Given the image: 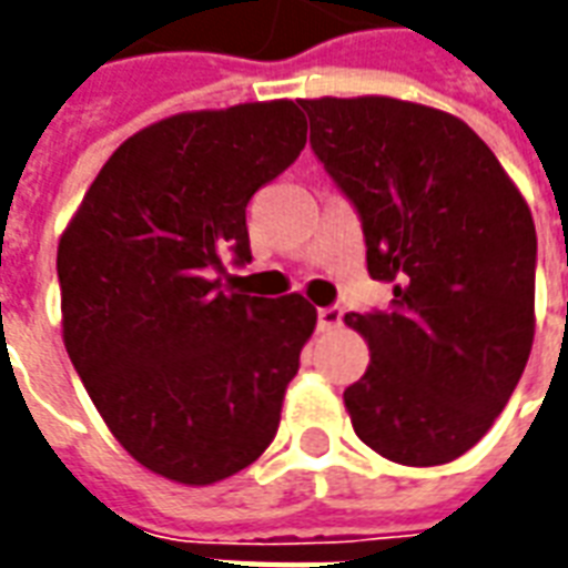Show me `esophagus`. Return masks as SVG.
Here are the masks:
<instances>
[{
  "label": "esophagus",
  "instance_id": "obj_1",
  "mask_svg": "<svg viewBox=\"0 0 568 568\" xmlns=\"http://www.w3.org/2000/svg\"><path fill=\"white\" fill-rule=\"evenodd\" d=\"M341 322H344V310L341 307L320 310V332H334V328H341Z\"/></svg>",
  "mask_w": 568,
  "mask_h": 568
}]
</instances>
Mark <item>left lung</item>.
<instances>
[{
    "label": "left lung",
    "mask_w": 568,
    "mask_h": 568,
    "mask_svg": "<svg viewBox=\"0 0 568 568\" xmlns=\"http://www.w3.org/2000/svg\"><path fill=\"white\" fill-rule=\"evenodd\" d=\"M310 145L356 206L393 307L353 313L371 349L344 405L371 450L444 465L508 405L536 334V224L487 142L393 97L297 100Z\"/></svg>",
    "instance_id": "left-lung-1"
}]
</instances>
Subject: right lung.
<instances>
[{"instance_id": "1", "label": "right lung", "mask_w": 568, "mask_h": 568, "mask_svg": "<svg viewBox=\"0 0 568 568\" xmlns=\"http://www.w3.org/2000/svg\"><path fill=\"white\" fill-rule=\"evenodd\" d=\"M307 142L292 100L182 112L121 142L57 248L63 344L121 447L206 487L267 450L316 307L224 283L246 203Z\"/></svg>"}]
</instances>
